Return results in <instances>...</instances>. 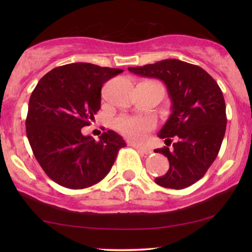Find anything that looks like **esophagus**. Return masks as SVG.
Listing matches in <instances>:
<instances>
[{"mask_svg": "<svg viewBox=\"0 0 252 252\" xmlns=\"http://www.w3.org/2000/svg\"><path fill=\"white\" fill-rule=\"evenodd\" d=\"M132 147L135 148L136 150L144 153V155H151L153 152L150 148H146V147H141V146H138V144H132Z\"/></svg>", "mask_w": 252, "mask_h": 252, "instance_id": "34e87169", "label": "esophagus"}]
</instances>
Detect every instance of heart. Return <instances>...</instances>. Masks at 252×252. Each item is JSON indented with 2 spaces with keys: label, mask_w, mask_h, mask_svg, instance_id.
Listing matches in <instances>:
<instances>
[{
  "label": "heart",
  "mask_w": 252,
  "mask_h": 252,
  "mask_svg": "<svg viewBox=\"0 0 252 252\" xmlns=\"http://www.w3.org/2000/svg\"><path fill=\"white\" fill-rule=\"evenodd\" d=\"M114 126L130 141L143 142L156 127V121L152 118L122 116L117 119Z\"/></svg>",
  "instance_id": "b5f03b06"
}]
</instances>
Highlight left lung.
Returning a JSON list of instances; mask_svg holds the SVG:
<instances>
[{
  "mask_svg": "<svg viewBox=\"0 0 252 252\" xmlns=\"http://www.w3.org/2000/svg\"><path fill=\"white\" fill-rule=\"evenodd\" d=\"M129 71L163 81L172 101L171 116L158 134L167 147L155 150L168 158L170 168L156 182L177 190L193 185L216 160L227 126L218 83L202 67L176 59Z\"/></svg>",
  "mask_w": 252,
  "mask_h": 252,
  "instance_id": "obj_1",
  "label": "left lung"
}]
</instances>
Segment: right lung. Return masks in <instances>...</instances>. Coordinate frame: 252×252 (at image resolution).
<instances>
[{
  "instance_id": "add662e5",
  "label": "right lung",
  "mask_w": 252,
  "mask_h": 252,
  "mask_svg": "<svg viewBox=\"0 0 252 252\" xmlns=\"http://www.w3.org/2000/svg\"><path fill=\"white\" fill-rule=\"evenodd\" d=\"M121 69L71 63L48 72L29 101L25 127L33 155L50 179L69 189L101 181L112 168L125 140L112 130L99 141L81 129L101 108V89Z\"/></svg>"
}]
</instances>
